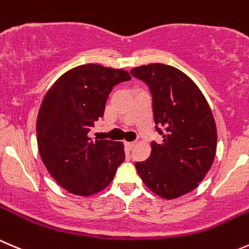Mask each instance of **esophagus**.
Segmentation results:
<instances>
[{"label": "esophagus", "instance_id": "34e87169", "mask_svg": "<svg viewBox=\"0 0 249 249\" xmlns=\"http://www.w3.org/2000/svg\"><path fill=\"white\" fill-rule=\"evenodd\" d=\"M125 146H126L127 149H132L136 146V142H125Z\"/></svg>", "mask_w": 249, "mask_h": 249}]
</instances>
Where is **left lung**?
I'll return each instance as SVG.
<instances>
[{"label":"left lung","mask_w":249,"mask_h":249,"mask_svg":"<svg viewBox=\"0 0 249 249\" xmlns=\"http://www.w3.org/2000/svg\"><path fill=\"white\" fill-rule=\"evenodd\" d=\"M131 74L148 85L156 129L163 136L161 143L152 142L149 158L135 166L152 192L178 198L196 189L212 168L218 139L213 113L198 86L175 67L152 63Z\"/></svg>","instance_id":"1"}]
</instances>
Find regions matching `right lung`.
<instances>
[{
    "mask_svg": "<svg viewBox=\"0 0 249 249\" xmlns=\"http://www.w3.org/2000/svg\"><path fill=\"white\" fill-rule=\"evenodd\" d=\"M129 71L83 64L54 81L46 92L36 120L38 153L55 182L76 196L105 190L124 161L123 142L91 141V126L105 114L108 95Z\"/></svg>",
    "mask_w": 249,
    "mask_h": 249,
    "instance_id": "1",
    "label": "right lung"
}]
</instances>
